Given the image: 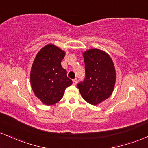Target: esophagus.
<instances>
[{
	"instance_id": "34e87169",
	"label": "esophagus",
	"mask_w": 148,
	"mask_h": 148,
	"mask_svg": "<svg viewBox=\"0 0 148 148\" xmlns=\"http://www.w3.org/2000/svg\"><path fill=\"white\" fill-rule=\"evenodd\" d=\"M72 81H73V84H74V85H76V84H77V82H78L77 79H73Z\"/></svg>"
}]
</instances>
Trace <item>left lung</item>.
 <instances>
[{
    "instance_id": "left-lung-1",
    "label": "left lung",
    "mask_w": 148,
    "mask_h": 148,
    "mask_svg": "<svg viewBox=\"0 0 148 148\" xmlns=\"http://www.w3.org/2000/svg\"><path fill=\"white\" fill-rule=\"evenodd\" d=\"M85 79L77 84L81 96L88 103L97 105L111 95L116 74L111 58L98 49H91L83 53Z\"/></svg>"
}]
</instances>
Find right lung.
<instances>
[{
	"label": "right lung",
	"instance_id": "1",
	"mask_svg": "<svg viewBox=\"0 0 148 148\" xmlns=\"http://www.w3.org/2000/svg\"><path fill=\"white\" fill-rule=\"evenodd\" d=\"M65 52L49 44L37 53L30 71V84L35 96L44 104L53 105L62 99L66 88L72 84L61 66Z\"/></svg>",
	"mask_w": 148,
	"mask_h": 148
}]
</instances>
